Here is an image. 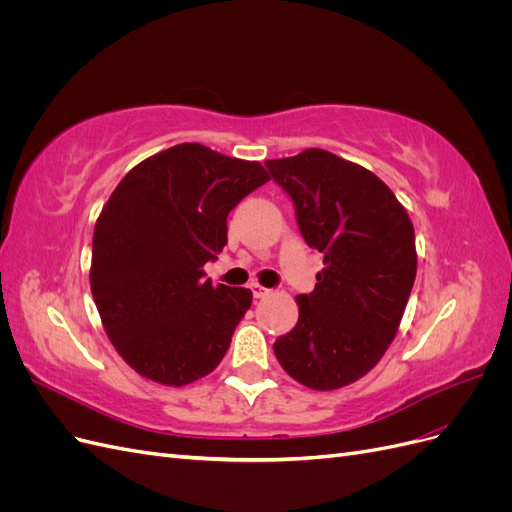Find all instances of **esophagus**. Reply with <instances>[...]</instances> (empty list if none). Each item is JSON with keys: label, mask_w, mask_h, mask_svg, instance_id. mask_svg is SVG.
Instances as JSON below:
<instances>
[{"label": "esophagus", "mask_w": 512, "mask_h": 512, "mask_svg": "<svg viewBox=\"0 0 512 512\" xmlns=\"http://www.w3.org/2000/svg\"><path fill=\"white\" fill-rule=\"evenodd\" d=\"M250 288H252V292H254V297H256V299H265V297H269V294H271V290H269V288L260 286V284H256V282H254Z\"/></svg>", "instance_id": "34e87169"}]
</instances>
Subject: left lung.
Listing matches in <instances>:
<instances>
[{
  "mask_svg": "<svg viewBox=\"0 0 512 512\" xmlns=\"http://www.w3.org/2000/svg\"><path fill=\"white\" fill-rule=\"evenodd\" d=\"M265 164L292 198L305 243L324 254L316 288L297 297V327L273 352L307 389H342L397 335L416 277L414 226L389 185L331 151Z\"/></svg>",
  "mask_w": 512,
  "mask_h": 512,
  "instance_id": "left-lung-1",
  "label": "left lung"
}]
</instances>
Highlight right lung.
Instances as JSON below:
<instances>
[{
	"label": "right lung",
	"mask_w": 512,
	"mask_h": 512,
	"mask_svg": "<svg viewBox=\"0 0 512 512\" xmlns=\"http://www.w3.org/2000/svg\"><path fill=\"white\" fill-rule=\"evenodd\" d=\"M269 181L258 162L181 143L136 164L94 228L91 294L136 374L183 386L220 365L252 290L213 286L205 265L228 243V213Z\"/></svg>",
	"instance_id": "1"
}]
</instances>
